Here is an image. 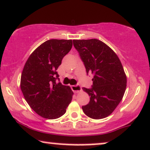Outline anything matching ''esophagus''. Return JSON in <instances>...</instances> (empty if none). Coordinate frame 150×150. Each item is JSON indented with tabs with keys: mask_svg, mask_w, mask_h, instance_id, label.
I'll return each mask as SVG.
<instances>
[{
	"mask_svg": "<svg viewBox=\"0 0 150 150\" xmlns=\"http://www.w3.org/2000/svg\"><path fill=\"white\" fill-rule=\"evenodd\" d=\"M71 89H72V91H73L74 92L76 93H80V92H81V91H82L81 87V86H79V85L72 86H71Z\"/></svg>",
	"mask_w": 150,
	"mask_h": 150,
	"instance_id": "1",
	"label": "esophagus"
}]
</instances>
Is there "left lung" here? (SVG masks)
I'll return each instance as SVG.
<instances>
[{
    "label": "left lung",
    "instance_id": "obj_1",
    "mask_svg": "<svg viewBox=\"0 0 150 150\" xmlns=\"http://www.w3.org/2000/svg\"><path fill=\"white\" fill-rule=\"evenodd\" d=\"M87 73H92V88H83L90 96L83 112L93 119L110 115L120 103L126 88L127 78L117 54L107 44L92 38L73 40Z\"/></svg>",
    "mask_w": 150,
    "mask_h": 150
}]
</instances>
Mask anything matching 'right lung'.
I'll list each match as a JSON object with an SVG mask.
<instances>
[{
    "label": "right lung",
    "mask_w": 150,
    "mask_h": 150,
    "mask_svg": "<svg viewBox=\"0 0 150 150\" xmlns=\"http://www.w3.org/2000/svg\"><path fill=\"white\" fill-rule=\"evenodd\" d=\"M72 47V40L50 39L40 45L26 60L20 88L32 110L43 118L64 115L74 93L69 86L57 83V69Z\"/></svg>",
    "instance_id": "add662e5"
}]
</instances>
